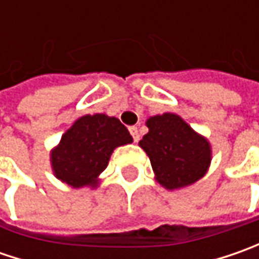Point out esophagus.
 Masks as SVG:
<instances>
[{
  "label": "esophagus",
  "instance_id": "obj_1",
  "mask_svg": "<svg viewBox=\"0 0 259 259\" xmlns=\"http://www.w3.org/2000/svg\"><path fill=\"white\" fill-rule=\"evenodd\" d=\"M130 133H131V135H133V138H134V141L137 143L138 140H140V134H138V128L137 126H131L130 128Z\"/></svg>",
  "mask_w": 259,
  "mask_h": 259
}]
</instances>
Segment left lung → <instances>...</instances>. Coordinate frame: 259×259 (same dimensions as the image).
Segmentation results:
<instances>
[{
  "mask_svg": "<svg viewBox=\"0 0 259 259\" xmlns=\"http://www.w3.org/2000/svg\"><path fill=\"white\" fill-rule=\"evenodd\" d=\"M148 133L138 143L150 157L155 180L167 190L187 187L207 173L212 145L180 115L164 112L150 116Z\"/></svg>",
  "mask_w": 259,
  "mask_h": 259,
  "instance_id": "obj_1",
  "label": "left lung"
}]
</instances>
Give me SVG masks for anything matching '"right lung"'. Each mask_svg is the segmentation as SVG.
I'll list each match as a JSON object with an SVG mask.
<instances>
[{"mask_svg":"<svg viewBox=\"0 0 259 259\" xmlns=\"http://www.w3.org/2000/svg\"><path fill=\"white\" fill-rule=\"evenodd\" d=\"M131 143L133 137L118 118L83 115L50 151V165L56 179L69 187L96 189L115 148Z\"/></svg>","mask_w":259,"mask_h":259,"instance_id":"1","label":"right lung"}]
</instances>
